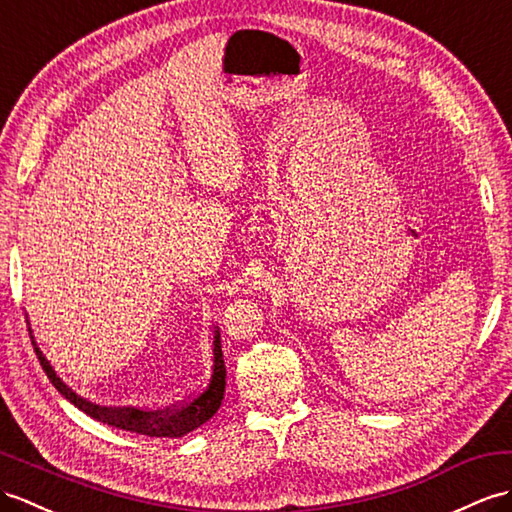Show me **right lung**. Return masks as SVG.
<instances>
[{"mask_svg":"<svg viewBox=\"0 0 512 512\" xmlns=\"http://www.w3.org/2000/svg\"><path fill=\"white\" fill-rule=\"evenodd\" d=\"M28 326H30V319ZM32 336V328H30ZM36 356L41 360V367L45 369L47 378L52 380L56 391L69 400L73 406H78L82 413L89 417L108 423L112 428L128 430L145 436H167V439H178V436L189 434L191 430L199 428L213 417L223 400V391H226V365H223V352H221V334L219 328H215V339H213V371H210V380L202 393H197L193 400L184 402L182 406L167 408V410H141V408H108L99 406L86 400V397L78 395L76 391L62 382V378L49 365L45 354L36 347V341L32 336Z\"/></svg>","mask_w":512,"mask_h":512,"instance_id":"obj_1","label":"right lung"}]
</instances>
